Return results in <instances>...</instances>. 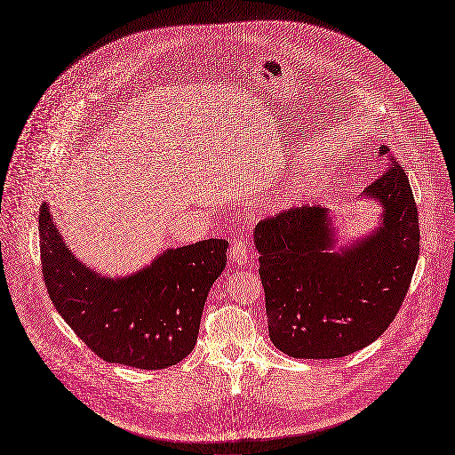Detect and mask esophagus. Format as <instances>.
Listing matches in <instances>:
<instances>
[{"mask_svg":"<svg viewBox=\"0 0 455 455\" xmlns=\"http://www.w3.org/2000/svg\"><path fill=\"white\" fill-rule=\"evenodd\" d=\"M251 257V250H250V242L243 235H236L233 236V243H231V260L235 262V266L243 267L250 262Z\"/></svg>","mask_w":455,"mask_h":455,"instance_id":"1","label":"esophagus"}]
</instances>
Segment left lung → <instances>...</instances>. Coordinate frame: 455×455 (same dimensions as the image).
Masks as SVG:
<instances>
[{"label":"left lung","mask_w":455,"mask_h":455,"mask_svg":"<svg viewBox=\"0 0 455 455\" xmlns=\"http://www.w3.org/2000/svg\"><path fill=\"white\" fill-rule=\"evenodd\" d=\"M384 169L361 196L377 229L335 250L326 207H293L255 228L269 339L295 359L346 357L395 319L419 259V215L404 169L380 146Z\"/></svg>","instance_id":"1"}]
</instances>
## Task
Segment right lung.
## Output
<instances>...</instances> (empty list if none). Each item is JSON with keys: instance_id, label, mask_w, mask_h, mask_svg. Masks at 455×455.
Returning <instances> with one entry per match:
<instances>
[{"instance_id": "right-lung-1", "label": "right lung", "mask_w": 455, "mask_h": 455, "mask_svg": "<svg viewBox=\"0 0 455 455\" xmlns=\"http://www.w3.org/2000/svg\"><path fill=\"white\" fill-rule=\"evenodd\" d=\"M40 253L49 297L63 321L106 363L162 370L196 344L209 290L226 267L228 240L167 250L122 278L82 264L40 207Z\"/></svg>"}]
</instances>
